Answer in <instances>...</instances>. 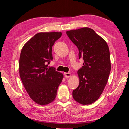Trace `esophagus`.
<instances>
[{
  "mask_svg": "<svg viewBox=\"0 0 129 129\" xmlns=\"http://www.w3.org/2000/svg\"><path fill=\"white\" fill-rule=\"evenodd\" d=\"M64 76L66 78H68L71 77V73H64Z\"/></svg>",
  "mask_w": 129,
  "mask_h": 129,
  "instance_id": "esophagus-1",
  "label": "esophagus"
}]
</instances>
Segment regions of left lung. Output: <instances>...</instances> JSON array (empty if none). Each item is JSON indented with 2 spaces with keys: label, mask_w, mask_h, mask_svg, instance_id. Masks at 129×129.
Wrapping results in <instances>:
<instances>
[{
  "label": "left lung",
  "mask_w": 129,
  "mask_h": 129,
  "mask_svg": "<svg viewBox=\"0 0 129 129\" xmlns=\"http://www.w3.org/2000/svg\"><path fill=\"white\" fill-rule=\"evenodd\" d=\"M66 34L78 49L84 60L77 72L79 85L73 91L74 100L82 105L99 99L108 82L111 69L110 52L106 41L88 27L68 30Z\"/></svg>",
  "instance_id": "8db88e82"
}]
</instances>
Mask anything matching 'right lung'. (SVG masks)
<instances>
[{
    "mask_svg": "<svg viewBox=\"0 0 129 129\" xmlns=\"http://www.w3.org/2000/svg\"><path fill=\"white\" fill-rule=\"evenodd\" d=\"M62 32H39L24 45L19 59V74L21 81L33 101L40 105L53 101L64 75L47 62L53 59L52 46Z\"/></svg>",
    "mask_w": 129,
    "mask_h": 129,
    "instance_id": "right-lung-1",
    "label": "right lung"
}]
</instances>
